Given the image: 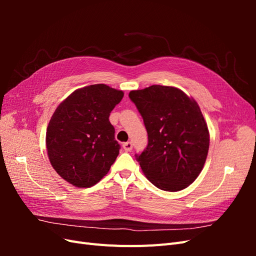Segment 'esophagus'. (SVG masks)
Wrapping results in <instances>:
<instances>
[{
  "label": "esophagus",
  "instance_id": "esophagus-1",
  "mask_svg": "<svg viewBox=\"0 0 256 256\" xmlns=\"http://www.w3.org/2000/svg\"><path fill=\"white\" fill-rule=\"evenodd\" d=\"M122 148L125 150V152H130L131 150H132V143L131 142H126L122 144Z\"/></svg>",
  "mask_w": 256,
  "mask_h": 256
}]
</instances>
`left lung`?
<instances>
[{"label": "left lung", "mask_w": 256, "mask_h": 256, "mask_svg": "<svg viewBox=\"0 0 256 256\" xmlns=\"http://www.w3.org/2000/svg\"><path fill=\"white\" fill-rule=\"evenodd\" d=\"M148 134L136 156L144 175L164 191H180L196 180L209 148V131L198 102L173 86L152 85L131 90Z\"/></svg>", "instance_id": "obj_1"}]
</instances>
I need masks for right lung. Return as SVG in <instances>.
<instances>
[{
	"label": "right lung",
	"instance_id": "obj_1",
	"mask_svg": "<svg viewBox=\"0 0 256 256\" xmlns=\"http://www.w3.org/2000/svg\"><path fill=\"white\" fill-rule=\"evenodd\" d=\"M124 92L106 84L88 85L72 92L54 111L46 134L50 164L74 187L96 184L118 156L109 116Z\"/></svg>",
	"mask_w": 256,
	"mask_h": 256
}]
</instances>
